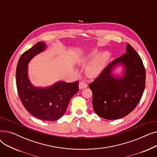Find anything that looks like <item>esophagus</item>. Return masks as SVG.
Here are the masks:
<instances>
[{
  "mask_svg": "<svg viewBox=\"0 0 157 157\" xmlns=\"http://www.w3.org/2000/svg\"><path fill=\"white\" fill-rule=\"evenodd\" d=\"M88 86V85L85 81H80L79 84V89H84Z\"/></svg>",
  "mask_w": 157,
  "mask_h": 157,
  "instance_id": "1",
  "label": "esophagus"
}]
</instances>
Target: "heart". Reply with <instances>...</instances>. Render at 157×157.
Listing matches in <instances>:
<instances>
[{"instance_id": "heart-1", "label": "heart", "mask_w": 157, "mask_h": 157, "mask_svg": "<svg viewBox=\"0 0 157 157\" xmlns=\"http://www.w3.org/2000/svg\"><path fill=\"white\" fill-rule=\"evenodd\" d=\"M97 53L98 52L97 50H93L90 52L84 59L85 60H89L96 56ZM108 57L109 53L107 52H104L97 55L88 68L87 71L89 75L92 76H96L98 75L101 72L107 60L108 59Z\"/></svg>"}]
</instances>
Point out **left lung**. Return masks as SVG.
Wrapping results in <instances>:
<instances>
[{"instance_id":"obj_1","label":"left lung","mask_w":157,"mask_h":157,"mask_svg":"<svg viewBox=\"0 0 157 157\" xmlns=\"http://www.w3.org/2000/svg\"><path fill=\"white\" fill-rule=\"evenodd\" d=\"M125 67L123 77L111 74L114 66ZM146 83V71L141 58L127 43L126 53L109 63L94 81L89 85L93 94L95 112L107 120H117L127 116L138 104Z\"/></svg>"}]
</instances>
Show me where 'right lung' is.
I'll return each instance as SVG.
<instances>
[{
    "instance_id": "1",
    "label": "right lung",
    "mask_w": 157,
    "mask_h": 157,
    "mask_svg": "<svg viewBox=\"0 0 157 157\" xmlns=\"http://www.w3.org/2000/svg\"><path fill=\"white\" fill-rule=\"evenodd\" d=\"M46 46L38 42L20 56L16 72V82L21 103L34 117L55 121L65 113L71 98L79 90V82H57L48 88L33 86L28 78V63L33 57L43 52Z\"/></svg>"
}]
</instances>
